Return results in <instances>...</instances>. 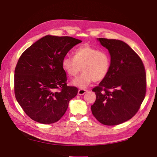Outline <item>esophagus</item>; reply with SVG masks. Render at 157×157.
Instances as JSON below:
<instances>
[{"label": "esophagus", "mask_w": 157, "mask_h": 157, "mask_svg": "<svg viewBox=\"0 0 157 157\" xmlns=\"http://www.w3.org/2000/svg\"><path fill=\"white\" fill-rule=\"evenodd\" d=\"M87 91H88V90L86 89H83V88L79 89L78 92V95H84Z\"/></svg>", "instance_id": "obj_1"}]
</instances>
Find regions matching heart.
<instances>
[{
	"label": "heart",
	"instance_id": "obj_1",
	"mask_svg": "<svg viewBox=\"0 0 157 157\" xmlns=\"http://www.w3.org/2000/svg\"><path fill=\"white\" fill-rule=\"evenodd\" d=\"M111 65V57L107 52L87 44L76 49L73 58L65 56L61 61L62 69L70 77H75L80 69L83 71L72 81L74 86L80 88L86 87L93 81L103 80L108 75Z\"/></svg>",
	"mask_w": 157,
	"mask_h": 157
}]
</instances>
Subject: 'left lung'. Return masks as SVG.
Here are the masks:
<instances>
[{
	"mask_svg": "<svg viewBox=\"0 0 157 157\" xmlns=\"http://www.w3.org/2000/svg\"><path fill=\"white\" fill-rule=\"evenodd\" d=\"M108 49L111 65L107 77L92 89L96 95L91 106L94 117L104 125L130 120L139 111L146 94V73L140 57L123 41L99 38Z\"/></svg>",
	"mask_w": 157,
	"mask_h": 157,
	"instance_id": "1",
	"label": "left lung"
}]
</instances>
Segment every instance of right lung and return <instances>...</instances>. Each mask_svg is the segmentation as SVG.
<instances>
[{
    "label": "right lung",
    "mask_w": 157,
    "mask_h": 157,
    "mask_svg": "<svg viewBox=\"0 0 157 157\" xmlns=\"http://www.w3.org/2000/svg\"><path fill=\"white\" fill-rule=\"evenodd\" d=\"M82 41L71 36L46 35L23 52L14 74V94L32 120L49 124L58 121L78 90L67 85L61 61Z\"/></svg>",
    "instance_id": "right-lung-1"
}]
</instances>
